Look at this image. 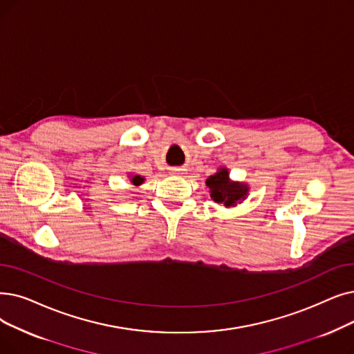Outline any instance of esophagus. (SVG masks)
<instances>
[{"instance_id":"esophagus-1","label":"esophagus","mask_w":354,"mask_h":354,"mask_svg":"<svg viewBox=\"0 0 354 354\" xmlns=\"http://www.w3.org/2000/svg\"><path fill=\"white\" fill-rule=\"evenodd\" d=\"M171 175H183V172H182V169L174 167V169H171Z\"/></svg>"}]
</instances>
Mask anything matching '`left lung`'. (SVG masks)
Instances as JSON below:
<instances>
[{
    "label": "left lung",
    "mask_w": 354,
    "mask_h": 354,
    "mask_svg": "<svg viewBox=\"0 0 354 354\" xmlns=\"http://www.w3.org/2000/svg\"><path fill=\"white\" fill-rule=\"evenodd\" d=\"M209 195L215 203L224 204V207H234L249 192V187L240 182H232L228 176V169L220 167L217 174L207 179Z\"/></svg>",
    "instance_id": "1"
}]
</instances>
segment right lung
<instances>
[{"instance_id":"right-lung-1","label":"right lung","mask_w":354,"mask_h":354,"mask_svg":"<svg viewBox=\"0 0 354 354\" xmlns=\"http://www.w3.org/2000/svg\"><path fill=\"white\" fill-rule=\"evenodd\" d=\"M130 182L133 183V185H136V187H139V185H142V183L145 182V178H142L140 175H134V176H131Z\"/></svg>"}]
</instances>
